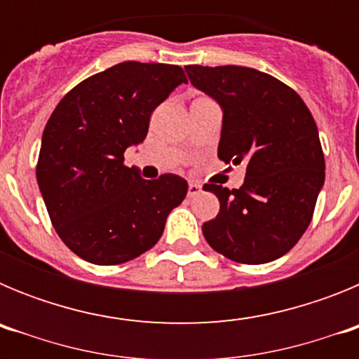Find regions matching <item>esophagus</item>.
Masks as SVG:
<instances>
[{
    "instance_id": "34e87169",
    "label": "esophagus",
    "mask_w": 359,
    "mask_h": 359,
    "mask_svg": "<svg viewBox=\"0 0 359 359\" xmlns=\"http://www.w3.org/2000/svg\"><path fill=\"white\" fill-rule=\"evenodd\" d=\"M199 192H201V187L198 183H189V198H194Z\"/></svg>"
}]
</instances>
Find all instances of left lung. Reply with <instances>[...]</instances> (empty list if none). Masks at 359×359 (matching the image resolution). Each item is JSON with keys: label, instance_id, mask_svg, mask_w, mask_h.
Returning a JSON list of instances; mask_svg holds the SVG:
<instances>
[{"label": "left lung", "instance_id": "obj_1", "mask_svg": "<svg viewBox=\"0 0 359 359\" xmlns=\"http://www.w3.org/2000/svg\"><path fill=\"white\" fill-rule=\"evenodd\" d=\"M185 69L190 82L223 109L219 160L246 165L239 189L203 187L219 199V214L203 224V236L230 261H275L307 230L325 180L315 118L293 88L259 69Z\"/></svg>", "mask_w": 359, "mask_h": 359}]
</instances>
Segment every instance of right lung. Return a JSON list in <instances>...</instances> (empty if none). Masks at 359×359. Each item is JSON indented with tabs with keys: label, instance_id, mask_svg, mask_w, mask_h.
<instances>
[{
	"label": "right lung",
	"instance_id": "1",
	"mask_svg": "<svg viewBox=\"0 0 359 359\" xmlns=\"http://www.w3.org/2000/svg\"><path fill=\"white\" fill-rule=\"evenodd\" d=\"M176 65L126 61L62 97L46 122L36 176L52 224L84 261L115 266L151 250L189 185L176 174L144 180L123 152L145 140L149 120L176 86Z\"/></svg>",
	"mask_w": 359,
	"mask_h": 359
}]
</instances>
